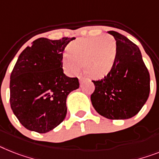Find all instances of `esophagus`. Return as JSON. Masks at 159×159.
I'll list each match as a JSON object with an SVG mask.
<instances>
[{
  "label": "esophagus",
  "mask_w": 159,
  "mask_h": 159,
  "mask_svg": "<svg viewBox=\"0 0 159 159\" xmlns=\"http://www.w3.org/2000/svg\"><path fill=\"white\" fill-rule=\"evenodd\" d=\"M88 80L87 78H85V77H80V84H83L84 83L86 82Z\"/></svg>",
  "instance_id": "esophagus-1"
}]
</instances>
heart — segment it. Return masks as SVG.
<instances>
[{"instance_id":"b5f03b06","label":"heart","mask_w":159,"mask_h":159,"mask_svg":"<svg viewBox=\"0 0 159 159\" xmlns=\"http://www.w3.org/2000/svg\"><path fill=\"white\" fill-rule=\"evenodd\" d=\"M117 56V43L112 35L80 38L71 42L62 56V66L69 75H75L84 65L94 78L105 76L112 69Z\"/></svg>"}]
</instances>
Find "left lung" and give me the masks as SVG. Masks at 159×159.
Masks as SVG:
<instances>
[{"instance_id":"8db88e82","label":"left lung","mask_w":159,"mask_h":159,"mask_svg":"<svg viewBox=\"0 0 159 159\" xmlns=\"http://www.w3.org/2000/svg\"><path fill=\"white\" fill-rule=\"evenodd\" d=\"M117 43V56L104 78L93 80L91 102L96 111L109 119H127L141 111L147 101L150 78L136 44L117 31H110Z\"/></svg>"}]
</instances>
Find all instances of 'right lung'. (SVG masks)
<instances>
[{"instance_id": "right-lung-1", "label": "right lung", "mask_w": 159, "mask_h": 159, "mask_svg": "<svg viewBox=\"0 0 159 159\" xmlns=\"http://www.w3.org/2000/svg\"><path fill=\"white\" fill-rule=\"evenodd\" d=\"M75 38H39L20 53L10 75V106L21 124L45 133L65 119L66 98L79 89L77 77L63 73L62 52Z\"/></svg>"}]
</instances>
